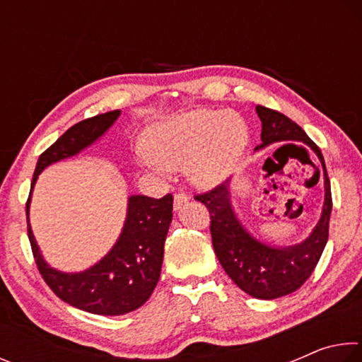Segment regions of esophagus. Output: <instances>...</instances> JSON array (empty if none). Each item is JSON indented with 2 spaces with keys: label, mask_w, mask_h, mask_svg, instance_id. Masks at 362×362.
<instances>
[{
  "label": "esophagus",
  "mask_w": 362,
  "mask_h": 362,
  "mask_svg": "<svg viewBox=\"0 0 362 362\" xmlns=\"http://www.w3.org/2000/svg\"><path fill=\"white\" fill-rule=\"evenodd\" d=\"M188 203V196L185 193H175L174 196V209L179 211L182 209V206H185Z\"/></svg>",
  "instance_id": "esophagus-1"
}]
</instances>
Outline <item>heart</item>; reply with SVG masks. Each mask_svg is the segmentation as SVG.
<instances>
[{
	"label": "heart",
	"mask_w": 362,
	"mask_h": 362,
	"mask_svg": "<svg viewBox=\"0 0 362 362\" xmlns=\"http://www.w3.org/2000/svg\"><path fill=\"white\" fill-rule=\"evenodd\" d=\"M249 142L246 121L235 112L199 110L153 126L145 136L148 155L140 163L158 175L185 166L194 185L214 187L240 161Z\"/></svg>",
	"instance_id": "1"
}]
</instances>
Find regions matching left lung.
<instances>
[{
  "label": "left lung",
  "instance_id": "8db88e82",
  "mask_svg": "<svg viewBox=\"0 0 362 362\" xmlns=\"http://www.w3.org/2000/svg\"><path fill=\"white\" fill-rule=\"evenodd\" d=\"M255 112L262 121V145L257 148L293 140L308 145L320 158L322 170L317 169V179L320 174L324 175L326 198L322 216L313 233L303 243L291 247H274L255 240L243 228L231 209L230 180L194 194V199L209 209L212 246L226 274L249 296L273 300L297 291L315 272L329 238L332 194L322 153L302 127L276 110L257 105Z\"/></svg>",
  "mask_w": 362,
  "mask_h": 362
}]
</instances>
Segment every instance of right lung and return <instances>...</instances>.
<instances>
[{"instance_id": "right-lung-1", "label": "right lung", "mask_w": 362, "mask_h": 362, "mask_svg": "<svg viewBox=\"0 0 362 362\" xmlns=\"http://www.w3.org/2000/svg\"><path fill=\"white\" fill-rule=\"evenodd\" d=\"M118 116L119 110H113L71 126L40 155L32 189L42 169L76 155L95 142ZM173 201L170 193L159 199L142 194L131 196L124 228L108 255L83 273L66 274L51 268L42 260L28 223V240L42 279L60 300L88 313L118 316L137 310L150 298L161 274L164 241L173 220Z\"/></svg>"}]
</instances>
